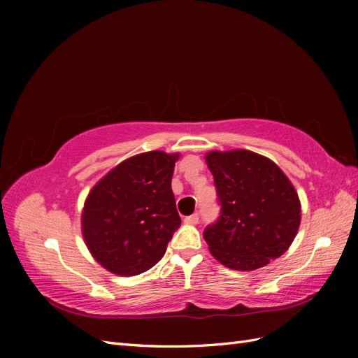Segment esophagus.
Masks as SVG:
<instances>
[{
	"mask_svg": "<svg viewBox=\"0 0 358 358\" xmlns=\"http://www.w3.org/2000/svg\"><path fill=\"white\" fill-rule=\"evenodd\" d=\"M183 221H185L187 224H197L200 221V215L199 213H192V215L187 216V218L183 220Z\"/></svg>",
	"mask_w": 358,
	"mask_h": 358,
	"instance_id": "esophagus-1",
	"label": "esophagus"
}]
</instances>
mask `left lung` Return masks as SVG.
Here are the masks:
<instances>
[{"mask_svg":"<svg viewBox=\"0 0 358 358\" xmlns=\"http://www.w3.org/2000/svg\"><path fill=\"white\" fill-rule=\"evenodd\" d=\"M221 206L204 229L212 255L233 270H255L282 255L300 225V201L289 179L272 159L251 150L209 152Z\"/></svg>","mask_w":358,"mask_h":358,"instance_id":"obj_1","label":"left lung"}]
</instances>
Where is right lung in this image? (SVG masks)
<instances>
[{
    "label": "right lung",
    "mask_w": 358,
    "mask_h": 358,
    "mask_svg": "<svg viewBox=\"0 0 358 358\" xmlns=\"http://www.w3.org/2000/svg\"><path fill=\"white\" fill-rule=\"evenodd\" d=\"M179 154L161 150L122 161L85 201L82 231L104 268L134 276L154 267L179 227L171 176Z\"/></svg>",
    "instance_id": "1"
}]
</instances>
